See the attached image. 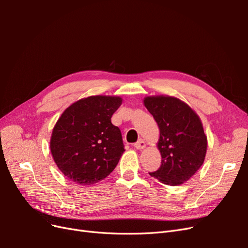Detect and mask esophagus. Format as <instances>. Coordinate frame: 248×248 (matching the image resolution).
<instances>
[{
    "mask_svg": "<svg viewBox=\"0 0 248 248\" xmlns=\"http://www.w3.org/2000/svg\"><path fill=\"white\" fill-rule=\"evenodd\" d=\"M145 147H146V142L142 140H140L139 141L136 142V144H134V148L138 149V150H141V149H144Z\"/></svg>",
    "mask_w": 248,
    "mask_h": 248,
    "instance_id": "1",
    "label": "esophagus"
}]
</instances>
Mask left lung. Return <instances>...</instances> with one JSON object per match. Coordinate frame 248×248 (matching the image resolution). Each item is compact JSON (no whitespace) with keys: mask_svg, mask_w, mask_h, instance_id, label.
I'll return each instance as SVG.
<instances>
[{"mask_svg":"<svg viewBox=\"0 0 248 248\" xmlns=\"http://www.w3.org/2000/svg\"><path fill=\"white\" fill-rule=\"evenodd\" d=\"M144 104L159 127L161 166L150 176L176 186L189 180L204 163L207 137L199 116L171 96H149Z\"/></svg>","mask_w":248,"mask_h":248,"instance_id":"8db88e82","label":"left lung"}]
</instances>
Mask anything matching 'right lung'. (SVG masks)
<instances>
[{
    "instance_id": "add662e5",
    "label": "right lung",
    "mask_w": 248,
    "mask_h": 248,
    "mask_svg": "<svg viewBox=\"0 0 248 248\" xmlns=\"http://www.w3.org/2000/svg\"><path fill=\"white\" fill-rule=\"evenodd\" d=\"M121 104V97L97 95L64 110L52 129L50 151L66 178L91 185L115 170L125 149L121 131L110 119Z\"/></svg>"
}]
</instances>
